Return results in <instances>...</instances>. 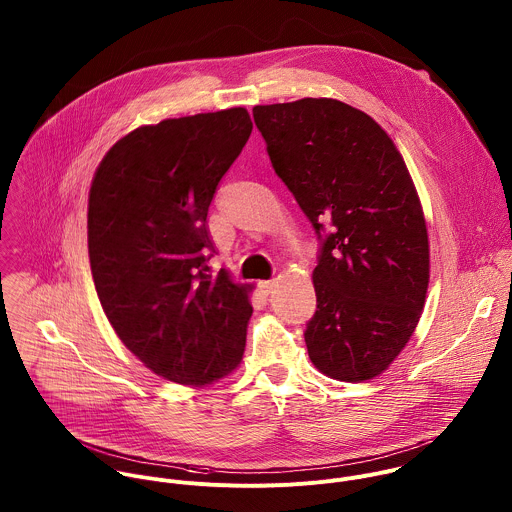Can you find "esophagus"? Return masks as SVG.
<instances>
[{"label":"esophagus","instance_id":"34e87169","mask_svg":"<svg viewBox=\"0 0 512 512\" xmlns=\"http://www.w3.org/2000/svg\"><path fill=\"white\" fill-rule=\"evenodd\" d=\"M275 285H277V281H275V279H269V281H261V283H259V289H261L265 295H269V293L275 289Z\"/></svg>","mask_w":512,"mask_h":512}]
</instances>
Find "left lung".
Returning <instances> with one entry per match:
<instances>
[{
  "label": "left lung",
  "instance_id": "8db88e82",
  "mask_svg": "<svg viewBox=\"0 0 512 512\" xmlns=\"http://www.w3.org/2000/svg\"><path fill=\"white\" fill-rule=\"evenodd\" d=\"M275 173L323 239L313 271L309 359L327 377L375 379L413 337L429 289L419 193L389 133L331 97L255 105Z\"/></svg>",
  "mask_w": 512,
  "mask_h": 512
}]
</instances>
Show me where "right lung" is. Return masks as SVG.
Listing matches in <instances>:
<instances>
[{
    "instance_id": "add662e5",
    "label": "right lung",
    "mask_w": 512,
    "mask_h": 512,
    "mask_svg": "<svg viewBox=\"0 0 512 512\" xmlns=\"http://www.w3.org/2000/svg\"><path fill=\"white\" fill-rule=\"evenodd\" d=\"M245 107L141 125L95 169L87 249L97 297L121 343L155 375L207 387L243 359L251 285L207 275V211L245 147Z\"/></svg>"
}]
</instances>
